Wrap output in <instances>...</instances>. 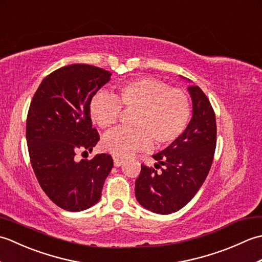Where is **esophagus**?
<instances>
[{
	"label": "esophagus",
	"instance_id": "esophagus-1",
	"mask_svg": "<svg viewBox=\"0 0 262 262\" xmlns=\"http://www.w3.org/2000/svg\"><path fill=\"white\" fill-rule=\"evenodd\" d=\"M122 162H124V160L118 158V157H114V164L115 166H120L122 164Z\"/></svg>",
	"mask_w": 262,
	"mask_h": 262
}]
</instances>
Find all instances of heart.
Segmentation results:
<instances>
[{"mask_svg": "<svg viewBox=\"0 0 262 262\" xmlns=\"http://www.w3.org/2000/svg\"><path fill=\"white\" fill-rule=\"evenodd\" d=\"M118 94L117 99L100 92L90 102L91 118L103 129L118 121L121 105L127 110H137L135 129L116 128L107 133L102 138L104 151L127 158L146 151L152 140L157 146H168L186 130L191 115L190 101L179 89L169 88L152 77H140L120 85Z\"/></svg>", "mask_w": 262, "mask_h": 262, "instance_id": "1", "label": "heart"}]
</instances>
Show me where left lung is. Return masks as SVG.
I'll return each instance as SVG.
<instances>
[{
    "label": "left lung",
    "instance_id": "8db88e82",
    "mask_svg": "<svg viewBox=\"0 0 262 262\" xmlns=\"http://www.w3.org/2000/svg\"><path fill=\"white\" fill-rule=\"evenodd\" d=\"M192 117L183 134L157 154L158 172L142 164L135 196L144 208L171 214L186 206L202 187L210 170L216 147V119L208 98L197 85L188 88Z\"/></svg>",
    "mask_w": 262,
    "mask_h": 262
}]
</instances>
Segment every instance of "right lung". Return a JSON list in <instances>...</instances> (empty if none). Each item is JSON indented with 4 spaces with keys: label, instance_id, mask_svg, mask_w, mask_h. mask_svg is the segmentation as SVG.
I'll use <instances>...</instances> for the list:
<instances>
[{
    "label": "right lung",
    "instance_id": "right-lung-1",
    "mask_svg": "<svg viewBox=\"0 0 262 262\" xmlns=\"http://www.w3.org/2000/svg\"><path fill=\"white\" fill-rule=\"evenodd\" d=\"M110 76L92 65L64 66L42 80L31 100L26 136L32 169L49 199L65 210L96 205L114 166L105 153L75 159L79 151L91 152L100 140L92 127L90 102Z\"/></svg>",
    "mask_w": 262,
    "mask_h": 262
}]
</instances>
